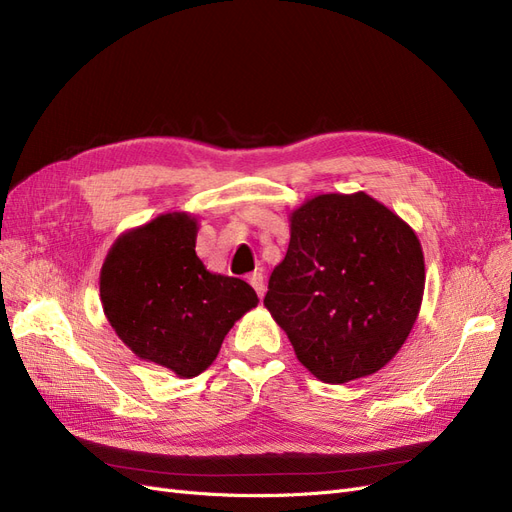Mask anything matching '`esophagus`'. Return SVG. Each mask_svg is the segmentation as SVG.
I'll return each instance as SVG.
<instances>
[{
    "label": "esophagus",
    "mask_w": 512,
    "mask_h": 512,
    "mask_svg": "<svg viewBox=\"0 0 512 512\" xmlns=\"http://www.w3.org/2000/svg\"><path fill=\"white\" fill-rule=\"evenodd\" d=\"M247 280H250L252 288L256 290L258 297L262 299V294H265V280H262V273H252L250 277H247Z\"/></svg>",
    "instance_id": "esophagus-1"
}]
</instances>
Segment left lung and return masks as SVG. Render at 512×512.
Here are the masks:
<instances>
[{
	"label": "left lung",
	"mask_w": 512,
	"mask_h": 512,
	"mask_svg": "<svg viewBox=\"0 0 512 512\" xmlns=\"http://www.w3.org/2000/svg\"><path fill=\"white\" fill-rule=\"evenodd\" d=\"M423 290L421 243L399 215L365 192L320 194L290 213L265 307L318 380L344 384L399 352Z\"/></svg>",
	"instance_id": "8db88e82"
}]
</instances>
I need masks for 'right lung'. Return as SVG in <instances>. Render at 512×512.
<instances>
[{
    "mask_svg": "<svg viewBox=\"0 0 512 512\" xmlns=\"http://www.w3.org/2000/svg\"><path fill=\"white\" fill-rule=\"evenodd\" d=\"M196 232L188 213L158 215L123 232L100 271L104 314L121 342L179 378L203 374L232 324L258 305L250 284L205 269Z\"/></svg>",
    "mask_w": 512,
    "mask_h": 512,
    "instance_id": "right-lung-1",
    "label": "right lung"
}]
</instances>
